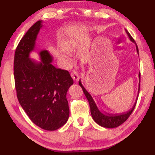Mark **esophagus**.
<instances>
[{"label":"esophagus","mask_w":155,"mask_h":155,"mask_svg":"<svg viewBox=\"0 0 155 155\" xmlns=\"http://www.w3.org/2000/svg\"><path fill=\"white\" fill-rule=\"evenodd\" d=\"M71 77H72L73 79H74L76 81H77L78 80V77H79V75H78V73L77 72V70H73V71L72 72Z\"/></svg>","instance_id":"esophagus-1"}]
</instances>
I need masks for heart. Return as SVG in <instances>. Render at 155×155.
<instances>
[{
    "mask_svg": "<svg viewBox=\"0 0 155 155\" xmlns=\"http://www.w3.org/2000/svg\"><path fill=\"white\" fill-rule=\"evenodd\" d=\"M62 48L64 49V51L66 52H74L75 49L74 41H73L72 39H67V40H64L62 43ZM60 56H61V59L64 60V61L68 63V64L71 63V59H70L66 54H61Z\"/></svg>",
    "mask_w": 155,
    "mask_h": 155,
    "instance_id": "1",
    "label": "heart"
}]
</instances>
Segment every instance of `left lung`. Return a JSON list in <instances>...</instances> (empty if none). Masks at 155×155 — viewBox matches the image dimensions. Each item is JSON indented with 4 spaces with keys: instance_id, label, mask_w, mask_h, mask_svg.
<instances>
[{
    "instance_id": "left-lung-1",
    "label": "left lung",
    "mask_w": 155,
    "mask_h": 155,
    "mask_svg": "<svg viewBox=\"0 0 155 155\" xmlns=\"http://www.w3.org/2000/svg\"><path fill=\"white\" fill-rule=\"evenodd\" d=\"M126 32H127L128 36L129 37L130 41H132L133 42H135L134 39L132 38V36L130 35V34L128 33V31L126 29ZM137 51L138 52V48L137 46ZM141 74L140 73L139 74V77L140 78ZM79 85L82 88L83 91V93L85 94L86 98L88 100L89 104H90V111H91V116H92L93 119L94 121H95L97 124H99L101 127H105V128H115L119 127L120 125L122 124L125 121H127V120L128 118V117L130 116V114H132L133 110L135 109V107L136 105V102L134 107H133V109L128 111L127 113H123V114H108V115H106L99 111L98 107H97L96 103H94V100L92 97L91 96L90 94L88 93V91L84 88L82 84L81 83V81H79ZM140 84L139 85V90L138 92H140Z\"/></svg>"
}]
</instances>
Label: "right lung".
Instances as JSON below:
<instances>
[{
	"label": "right lung",
	"instance_id": "add662e5",
	"mask_svg": "<svg viewBox=\"0 0 155 155\" xmlns=\"http://www.w3.org/2000/svg\"><path fill=\"white\" fill-rule=\"evenodd\" d=\"M41 22L39 20L31 26L15 49V87L18 101L31 121L42 129L55 130L69 117L66 94L74 81L68 70L51 64L52 59L47 51L40 52V64L28 58Z\"/></svg>",
	"mask_w": 155,
	"mask_h": 155
}]
</instances>
